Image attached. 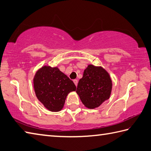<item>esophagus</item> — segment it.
Returning <instances> with one entry per match:
<instances>
[{"label": "esophagus", "mask_w": 151, "mask_h": 151, "mask_svg": "<svg viewBox=\"0 0 151 151\" xmlns=\"http://www.w3.org/2000/svg\"><path fill=\"white\" fill-rule=\"evenodd\" d=\"M73 82H74V83H75V84L76 86H77V85H78V81H77V80H76V79L73 80Z\"/></svg>", "instance_id": "34e87169"}]
</instances>
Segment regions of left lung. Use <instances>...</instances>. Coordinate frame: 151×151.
<instances>
[{"label":"left lung","instance_id":"left-lung-1","mask_svg":"<svg viewBox=\"0 0 151 151\" xmlns=\"http://www.w3.org/2000/svg\"><path fill=\"white\" fill-rule=\"evenodd\" d=\"M112 81L107 70L101 67L89 65L79 80L76 92L85 107H98L110 97Z\"/></svg>","mask_w":151,"mask_h":151}]
</instances>
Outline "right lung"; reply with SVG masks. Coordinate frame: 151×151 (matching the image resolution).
I'll use <instances>...</instances> for the list:
<instances>
[{"mask_svg":"<svg viewBox=\"0 0 151 151\" xmlns=\"http://www.w3.org/2000/svg\"><path fill=\"white\" fill-rule=\"evenodd\" d=\"M33 84L37 99L52 112L61 111L68 93L76 90L74 82L57 67H41L35 74Z\"/></svg>","mask_w":151,"mask_h":151,"instance_id":"1","label":"right lung"}]
</instances>
